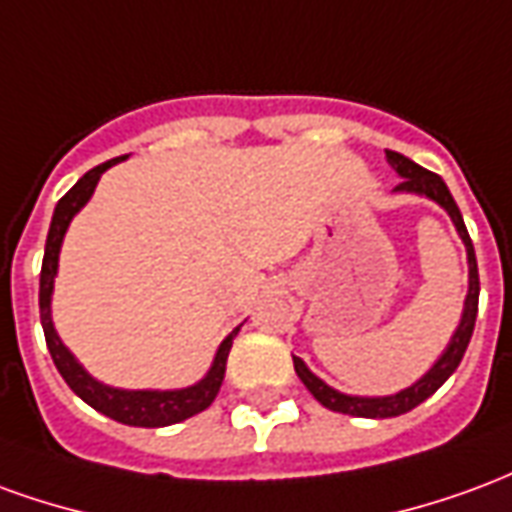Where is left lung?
<instances>
[{"instance_id":"obj_1","label":"left lung","mask_w":512,"mask_h":512,"mask_svg":"<svg viewBox=\"0 0 512 512\" xmlns=\"http://www.w3.org/2000/svg\"><path fill=\"white\" fill-rule=\"evenodd\" d=\"M386 161L395 167V172L400 175V183H397V191H414V194H425L433 202H439L444 211L450 213V219L458 227V235L463 238V244H466V257H469V296H466V307H463V318L461 326H458V332L452 334L450 345H447V351L441 354V359L436 365L430 367L425 376L419 378L417 384H411L403 392H397V395L389 397H354V395H343V392H337L332 386H326L321 378L315 376L307 370V365L301 362L299 356H293V367H296V373L304 381V386L310 389L312 397L326 406L329 411H340V414H351V417H367V419H386V417H400V414H406L411 408H417L422 400H428L436 389H439L447 378L455 373V367L461 365L463 354H466V345L472 340L474 332V321H477V299H480V274H477V257H474V246L472 238L466 233V224H463V216L458 211V205L452 200L450 189H447V183L436 175V172H430V169L419 167L414 164L411 158L400 156L395 150H386Z\"/></svg>"}]
</instances>
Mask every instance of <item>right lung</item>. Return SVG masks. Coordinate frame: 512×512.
<instances>
[{"label":"right lung","mask_w":512,"mask_h":512,"mask_svg":"<svg viewBox=\"0 0 512 512\" xmlns=\"http://www.w3.org/2000/svg\"><path fill=\"white\" fill-rule=\"evenodd\" d=\"M126 158V156H123ZM123 158H112L106 164L93 167L79 183L73 186L54 208V219H51L49 238H46V255H43V268H40V323H43V334H46V345H49V354L54 359V365L60 370V376L65 378V384L71 386L76 395L82 397L87 406H93L95 411H101L115 422L123 425H134V428H164V425H175L183 419L200 414L205 408L211 406L216 395H219V386L224 381V370H227V356L233 348V337L238 334L235 329L216 351L213 367L208 370V376L202 378L200 384L186 386V389H172V392H128V389H112V386L98 384L87 370H84L73 354L62 345V340L54 332V323H51V290H54V277H57V260H60V246L65 238V230L71 219L79 213L84 202L93 197L95 183L104 175L106 169L123 161Z\"/></svg>","instance_id":"right-lung-1"}]
</instances>
